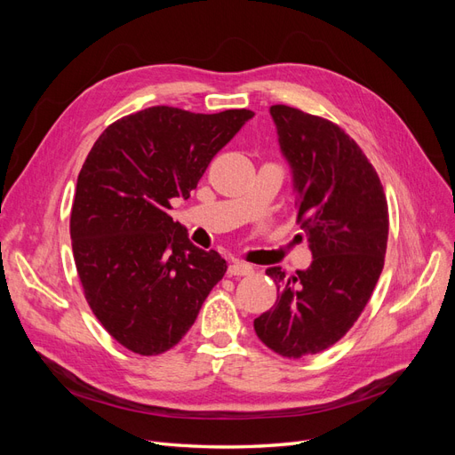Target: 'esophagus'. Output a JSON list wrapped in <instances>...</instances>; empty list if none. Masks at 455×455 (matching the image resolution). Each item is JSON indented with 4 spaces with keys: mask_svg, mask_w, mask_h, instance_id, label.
I'll return each instance as SVG.
<instances>
[{
    "mask_svg": "<svg viewBox=\"0 0 455 455\" xmlns=\"http://www.w3.org/2000/svg\"><path fill=\"white\" fill-rule=\"evenodd\" d=\"M252 271H254V267L251 264H246V261H243V259H233L228 267L229 277H244V275H251Z\"/></svg>",
    "mask_w": 455,
    "mask_h": 455,
    "instance_id": "esophagus-1",
    "label": "esophagus"
}]
</instances>
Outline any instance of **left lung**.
<instances>
[{
  "label": "left lung",
  "mask_w": 455,
  "mask_h": 455,
  "mask_svg": "<svg viewBox=\"0 0 455 455\" xmlns=\"http://www.w3.org/2000/svg\"><path fill=\"white\" fill-rule=\"evenodd\" d=\"M283 156L292 169L299 239L311 266L277 284L275 306L254 319L258 338L286 359L334 346L359 319L383 269L387 199L376 169L336 123L284 104L271 106Z\"/></svg>",
  "instance_id": "left-lung-1"
}]
</instances>
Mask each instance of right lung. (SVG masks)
<instances>
[{"label": "right lung", "instance_id": "1", "mask_svg": "<svg viewBox=\"0 0 455 455\" xmlns=\"http://www.w3.org/2000/svg\"><path fill=\"white\" fill-rule=\"evenodd\" d=\"M251 109L191 114L154 106L112 123L77 176L72 251L85 299L108 334L144 356L161 355L196 323L226 259L188 239L169 216Z\"/></svg>", "mask_w": 455, "mask_h": 455}]
</instances>
